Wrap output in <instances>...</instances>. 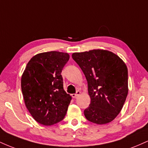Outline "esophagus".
Instances as JSON below:
<instances>
[{
	"label": "esophagus",
	"instance_id": "obj_1",
	"mask_svg": "<svg viewBox=\"0 0 148 148\" xmlns=\"http://www.w3.org/2000/svg\"><path fill=\"white\" fill-rule=\"evenodd\" d=\"M80 94H81V92H80L79 90H77V91H76V92L75 93V94H72V97L73 98H76Z\"/></svg>",
	"mask_w": 148,
	"mask_h": 148
}]
</instances>
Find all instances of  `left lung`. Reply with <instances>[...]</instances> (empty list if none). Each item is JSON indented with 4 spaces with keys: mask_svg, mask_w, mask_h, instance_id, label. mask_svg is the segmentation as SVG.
I'll list each match as a JSON object with an SVG mask.
<instances>
[{
    "mask_svg": "<svg viewBox=\"0 0 148 148\" xmlns=\"http://www.w3.org/2000/svg\"><path fill=\"white\" fill-rule=\"evenodd\" d=\"M72 58L88 81L91 101L84 115L91 123H111L123 108L128 94V70L123 60L107 50L74 53Z\"/></svg>",
    "mask_w": 148,
    "mask_h": 148,
    "instance_id": "8db88e82",
    "label": "left lung"
}]
</instances>
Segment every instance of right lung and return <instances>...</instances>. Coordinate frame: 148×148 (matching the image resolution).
<instances>
[{"instance_id":"obj_1","label":"right lung","mask_w":148,"mask_h":148,"mask_svg":"<svg viewBox=\"0 0 148 148\" xmlns=\"http://www.w3.org/2000/svg\"><path fill=\"white\" fill-rule=\"evenodd\" d=\"M69 59L67 53L49 51L30 59L21 76V90L27 109L42 125L63 120L72 97L63 88L61 72Z\"/></svg>"}]
</instances>
